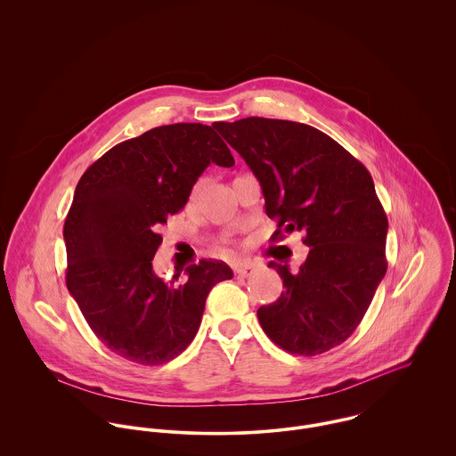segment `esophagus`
<instances>
[{"label": "esophagus", "mask_w": 456, "mask_h": 456, "mask_svg": "<svg viewBox=\"0 0 456 456\" xmlns=\"http://www.w3.org/2000/svg\"><path fill=\"white\" fill-rule=\"evenodd\" d=\"M253 271H255V267H253L252 264H241V265H238V267L234 269V273H236L238 278H247V276L252 274Z\"/></svg>", "instance_id": "34e87169"}]
</instances>
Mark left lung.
Listing matches in <instances>:
<instances>
[{"mask_svg":"<svg viewBox=\"0 0 456 456\" xmlns=\"http://www.w3.org/2000/svg\"><path fill=\"white\" fill-rule=\"evenodd\" d=\"M262 187L273 240L303 231L309 247L280 299L256 311L264 332L289 354H320L345 343L387 273L388 218L365 166L325 133L301 122L248 117L216 122Z\"/></svg>","mask_w":456,"mask_h":456,"instance_id":"obj_1","label":"left lung"}]
</instances>
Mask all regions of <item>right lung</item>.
<instances>
[{"mask_svg": "<svg viewBox=\"0 0 456 456\" xmlns=\"http://www.w3.org/2000/svg\"><path fill=\"white\" fill-rule=\"evenodd\" d=\"M216 126V124H215ZM215 126L171 124L122 142L82 175L64 222L66 287L113 354L160 365L196 338L209 290L232 271L200 260L164 281L152 269L157 229L178 213L204 169L234 166Z\"/></svg>", "mask_w": 456, "mask_h": 456, "instance_id": "right-lung-1", "label": "right lung"}]
</instances>
